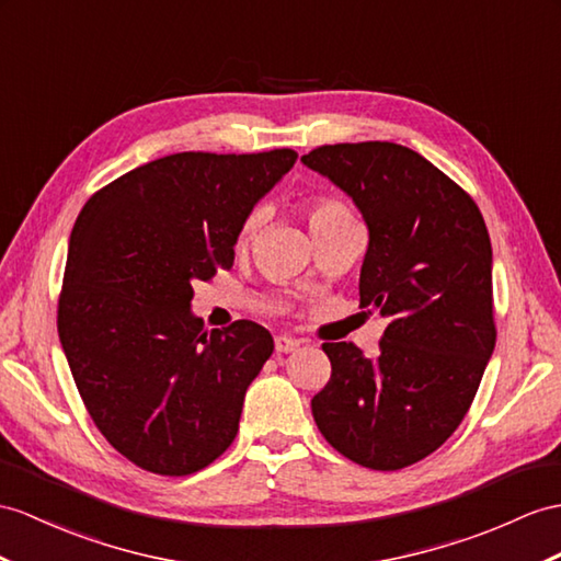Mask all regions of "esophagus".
Masks as SVG:
<instances>
[{"label":"esophagus","mask_w":561,"mask_h":561,"mask_svg":"<svg viewBox=\"0 0 561 561\" xmlns=\"http://www.w3.org/2000/svg\"><path fill=\"white\" fill-rule=\"evenodd\" d=\"M297 347H299V340H297V337H290V335H278V337H276V352H278V354L295 352Z\"/></svg>","instance_id":"obj_1"}]
</instances>
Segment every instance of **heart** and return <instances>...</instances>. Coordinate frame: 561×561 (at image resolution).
<instances>
[{
  "mask_svg": "<svg viewBox=\"0 0 561 561\" xmlns=\"http://www.w3.org/2000/svg\"><path fill=\"white\" fill-rule=\"evenodd\" d=\"M305 211H307V218H309L311 233H313V230L328 226V224L340 221V218L350 216V211H347L343 202L335 199V197H325V195L307 199ZM259 226H262V209H252L248 216L242 218V224L238 228V244H240V248H244V244L252 242Z\"/></svg>",
  "mask_w": 561,
  "mask_h": 561,
  "instance_id": "heart-1",
  "label": "heart"
}]
</instances>
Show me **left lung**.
Here are the masks:
<instances>
[{
	"label": "left lung",
	"mask_w": 561,
	"mask_h": 561,
	"mask_svg": "<svg viewBox=\"0 0 561 561\" xmlns=\"http://www.w3.org/2000/svg\"><path fill=\"white\" fill-rule=\"evenodd\" d=\"M302 161L362 211L359 307L388 319L371 359L323 343L333 371L311 414L340 455L398 471L457 431L495 350L488 228L453 178L409 147L323 145Z\"/></svg>",
	"instance_id": "1"
}]
</instances>
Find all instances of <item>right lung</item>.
Wrapping results in <instances>:
<instances>
[{
    "label": "right lung",
    "mask_w": 561,
    "mask_h": 561,
    "mask_svg": "<svg viewBox=\"0 0 561 561\" xmlns=\"http://www.w3.org/2000/svg\"><path fill=\"white\" fill-rule=\"evenodd\" d=\"M297 161L169 154L116 178L80 209L57 328L94 426L135 467L187 476L238 435L244 392L273 352L254 321L204 331L193 283L236 259L238 228Z\"/></svg>",
    "instance_id": "1"
}]
</instances>
